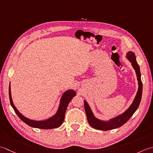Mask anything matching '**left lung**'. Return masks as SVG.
Here are the masks:
<instances>
[{
  "label": "left lung",
  "instance_id": "8db88e82",
  "mask_svg": "<svg viewBox=\"0 0 153 153\" xmlns=\"http://www.w3.org/2000/svg\"><path fill=\"white\" fill-rule=\"evenodd\" d=\"M126 58L131 63L133 68L135 71L137 77L139 88L135 97L134 98L132 104L130 105V106L123 113L118 115V116L113 118H111V119L107 121L101 120L96 118L94 116V114H93L89 104L86 100H84L87 120H88V122L90 126L93 128L102 131H108L118 128V127L122 126L123 124L126 123L130 119V117L133 116V114L135 113V111L137 110L141 100L143 92V84L141 79L140 68L139 65L137 63L135 55L133 52L131 51L127 52L126 53Z\"/></svg>",
  "mask_w": 153,
  "mask_h": 153
}]
</instances>
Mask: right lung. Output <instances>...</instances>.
Segmentation results:
<instances>
[{
    "mask_svg": "<svg viewBox=\"0 0 153 153\" xmlns=\"http://www.w3.org/2000/svg\"><path fill=\"white\" fill-rule=\"evenodd\" d=\"M75 96L76 92L74 91V90L70 89L66 90L61 96L58 110L57 112H56V114L51 117H49L48 120L37 121L34 120H31L29 119V118L25 117L18 110V109L16 108L12 98L10 83V85H9V97H10V102L12 107L13 108L16 114L18 115V116L20 117V119L22 121H23L25 123L28 125L29 126L34 127V128L50 129L57 128V127H60L65 120V111H66L68 105L69 104L70 101L72 100V98Z\"/></svg>",
    "mask_w": 153,
    "mask_h": 153,
    "instance_id": "obj_1",
    "label": "right lung"
}]
</instances>
